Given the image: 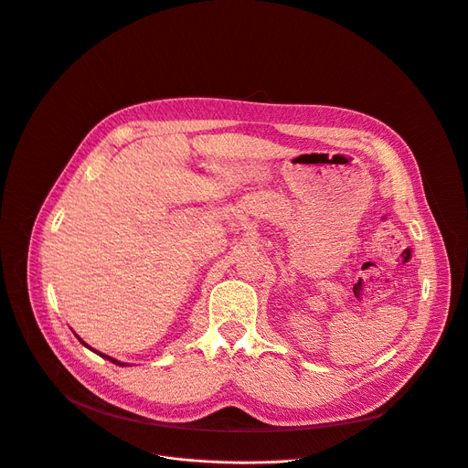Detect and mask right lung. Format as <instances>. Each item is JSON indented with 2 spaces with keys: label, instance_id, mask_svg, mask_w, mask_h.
Instances as JSON below:
<instances>
[{
  "label": "right lung",
  "instance_id": "1",
  "mask_svg": "<svg viewBox=\"0 0 468 468\" xmlns=\"http://www.w3.org/2000/svg\"><path fill=\"white\" fill-rule=\"evenodd\" d=\"M79 340H80V338H79ZM80 344H85V342H82V340H80ZM85 346H87V344H85ZM87 347H90V346H87ZM90 349H92V347H90ZM96 353H100V351H96ZM100 356H103V359H109V361H113L115 365H121V367H122V363H119V361L112 359V356H107V355H103V353H100Z\"/></svg>",
  "mask_w": 468,
  "mask_h": 468
}]
</instances>
